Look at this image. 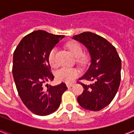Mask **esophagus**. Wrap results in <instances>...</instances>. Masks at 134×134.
Instances as JSON below:
<instances>
[{"instance_id": "34e87169", "label": "esophagus", "mask_w": 134, "mask_h": 134, "mask_svg": "<svg viewBox=\"0 0 134 134\" xmlns=\"http://www.w3.org/2000/svg\"><path fill=\"white\" fill-rule=\"evenodd\" d=\"M74 86V83H67V88H71V87H72V86Z\"/></svg>"}]
</instances>
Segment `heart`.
Instances as JSON below:
<instances>
[{"label":"heart","instance_id":"heart-1","mask_svg":"<svg viewBox=\"0 0 134 134\" xmlns=\"http://www.w3.org/2000/svg\"><path fill=\"white\" fill-rule=\"evenodd\" d=\"M67 48L70 51L74 56L77 59L78 63L83 64L86 61V58L83 57V51L81 46L76 42H71L67 44ZM48 62L52 67H55L57 65L56 61V48H53L48 53ZM79 75V71L74 68L70 67H62L56 71L55 76L59 81L71 83Z\"/></svg>","mask_w":134,"mask_h":134}]
</instances>
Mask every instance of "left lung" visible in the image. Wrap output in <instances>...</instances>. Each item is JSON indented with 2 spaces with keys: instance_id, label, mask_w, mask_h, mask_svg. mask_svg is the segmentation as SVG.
I'll return each instance as SVG.
<instances>
[{
  "instance_id": "8db88e82",
  "label": "left lung",
  "mask_w": 134,
  "mask_h": 134,
  "mask_svg": "<svg viewBox=\"0 0 134 134\" xmlns=\"http://www.w3.org/2000/svg\"><path fill=\"white\" fill-rule=\"evenodd\" d=\"M72 38L88 48L91 64L79 80L94 81L87 86L77 101L85 109L98 111L107 106L114 99L121 80V59L115 46L104 37L91 32H84ZM79 83L80 82H78Z\"/></svg>"
}]
</instances>
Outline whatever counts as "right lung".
<instances>
[{
	"label": "right lung",
	"mask_w": 134,
	"mask_h": 134,
	"mask_svg": "<svg viewBox=\"0 0 134 134\" xmlns=\"http://www.w3.org/2000/svg\"><path fill=\"white\" fill-rule=\"evenodd\" d=\"M64 35L36 30L27 35L13 55L12 74L21 99L34 114L48 115L59 108L66 84L48 86L54 76L51 72L48 53Z\"/></svg>",
	"instance_id": "1"
}]
</instances>
